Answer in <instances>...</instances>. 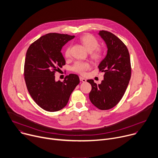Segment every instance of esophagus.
<instances>
[{
  "label": "esophagus",
  "instance_id": "esophagus-1",
  "mask_svg": "<svg viewBox=\"0 0 158 158\" xmlns=\"http://www.w3.org/2000/svg\"><path fill=\"white\" fill-rule=\"evenodd\" d=\"M79 79H80V81H81V82H85V81H86V80H85V79H84V78H83V77H80Z\"/></svg>",
  "mask_w": 158,
  "mask_h": 158
}]
</instances>
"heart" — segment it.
Listing matches in <instances>:
<instances>
[{"label":"heart","mask_w":158,"mask_h":158,"mask_svg":"<svg viewBox=\"0 0 158 158\" xmlns=\"http://www.w3.org/2000/svg\"><path fill=\"white\" fill-rule=\"evenodd\" d=\"M82 45L89 52L91 59L94 62H99L103 59V50L98 47V40L92 35L86 34L80 38ZM65 56L67 58L70 56V47H68L65 51ZM90 68V64L88 62H77L73 67V70L81 75H84L85 71Z\"/></svg>","instance_id":"obj_1"}]
</instances>
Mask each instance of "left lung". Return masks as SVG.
Masks as SVG:
<instances>
[{
    "label": "left lung",
    "instance_id": "8db88e82",
    "mask_svg": "<svg viewBox=\"0 0 158 158\" xmlns=\"http://www.w3.org/2000/svg\"><path fill=\"white\" fill-rule=\"evenodd\" d=\"M99 36L105 41L108 51L105 58L98 66L103 72L104 79L97 84L93 79L91 102L98 109L106 110L116 106L122 98L131 77L130 55L126 45L117 36L107 31H100Z\"/></svg>",
    "mask_w": 158,
    "mask_h": 158
}]
</instances>
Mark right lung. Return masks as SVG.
<instances>
[{"label":"right lung","instance_id":"right-lung-1","mask_svg":"<svg viewBox=\"0 0 158 158\" xmlns=\"http://www.w3.org/2000/svg\"><path fill=\"white\" fill-rule=\"evenodd\" d=\"M74 36L56 33L41 36L28 48L24 62V76L28 92L35 103L50 112L64 108L80 81L76 74L67 76L64 81H55V74L65 60L62 47Z\"/></svg>","mask_w":158,"mask_h":158}]
</instances>
